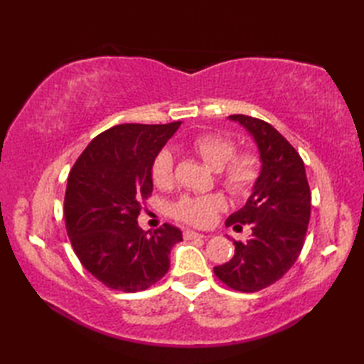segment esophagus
<instances>
[{"mask_svg":"<svg viewBox=\"0 0 364 364\" xmlns=\"http://www.w3.org/2000/svg\"><path fill=\"white\" fill-rule=\"evenodd\" d=\"M203 237L206 236L202 233H197V231H191V230L184 231V239H186V241H192V239H203Z\"/></svg>","mask_w":364,"mask_h":364,"instance_id":"1","label":"esophagus"}]
</instances>
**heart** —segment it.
<instances>
[{
    "mask_svg": "<svg viewBox=\"0 0 364 364\" xmlns=\"http://www.w3.org/2000/svg\"><path fill=\"white\" fill-rule=\"evenodd\" d=\"M192 149L203 159L205 164L219 173L220 183L233 196H245L259 175V159L253 153L236 156L233 139L223 134H202L194 139ZM153 181L159 188H168L173 183V156L168 150H162L154 158L151 167ZM225 208V200L219 194L183 196L173 205L176 219L194 227H208L215 214Z\"/></svg>",
    "mask_w": 364,
    "mask_h": 364,
    "instance_id": "b5f03b06",
    "label": "heart"
}]
</instances>
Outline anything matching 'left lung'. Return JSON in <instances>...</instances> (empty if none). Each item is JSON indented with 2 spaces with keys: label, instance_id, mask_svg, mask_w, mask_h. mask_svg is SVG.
Masks as SVG:
<instances>
[{
  "label": "left lung",
  "instance_id": "obj_1",
  "mask_svg": "<svg viewBox=\"0 0 364 364\" xmlns=\"http://www.w3.org/2000/svg\"><path fill=\"white\" fill-rule=\"evenodd\" d=\"M228 120L245 128L259 154V175L241 210L228 215L227 227L249 223L252 235L235 241V255L214 267V274L230 288L257 292L288 272L304 247L311 214V194L305 164L294 146L278 131L249 115Z\"/></svg>",
  "mask_w": 364,
  "mask_h": 364
}]
</instances>
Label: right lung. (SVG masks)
<instances>
[{
	"instance_id": "1",
	"label": "right lung",
	"mask_w": 364,
	"mask_h": 364,
	"mask_svg": "<svg viewBox=\"0 0 364 364\" xmlns=\"http://www.w3.org/2000/svg\"><path fill=\"white\" fill-rule=\"evenodd\" d=\"M180 125L109 128L86 146L68 175V237L81 264L107 288H150L167 274L170 250L183 241L181 230L168 223L154 233L137 223L142 198L153 191L154 158Z\"/></svg>"
}]
</instances>
